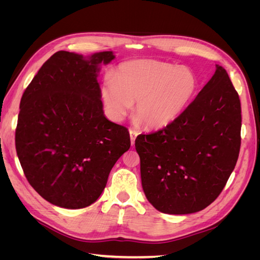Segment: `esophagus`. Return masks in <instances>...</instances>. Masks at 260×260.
Here are the masks:
<instances>
[{
  "label": "esophagus",
  "instance_id": "esophagus-1",
  "mask_svg": "<svg viewBox=\"0 0 260 260\" xmlns=\"http://www.w3.org/2000/svg\"><path fill=\"white\" fill-rule=\"evenodd\" d=\"M129 133H130V139H131V145H133V144H135V141H136L137 137H138V132L136 130L130 129Z\"/></svg>",
  "mask_w": 260,
  "mask_h": 260
}]
</instances>
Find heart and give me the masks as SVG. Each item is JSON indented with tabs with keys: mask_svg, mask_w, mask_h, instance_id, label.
<instances>
[{
	"mask_svg": "<svg viewBox=\"0 0 260 260\" xmlns=\"http://www.w3.org/2000/svg\"><path fill=\"white\" fill-rule=\"evenodd\" d=\"M192 69L166 61L141 59L123 62L101 85V98L112 120L121 121L136 103L138 122L149 129L174 123L199 91Z\"/></svg>",
	"mask_w": 260,
	"mask_h": 260,
	"instance_id": "b5f03b06",
	"label": "heart"
}]
</instances>
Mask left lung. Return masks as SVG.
Masks as SVG:
<instances>
[{"instance_id":"8db88e82","label":"left lung","mask_w":260,"mask_h":260,"mask_svg":"<svg viewBox=\"0 0 260 260\" xmlns=\"http://www.w3.org/2000/svg\"><path fill=\"white\" fill-rule=\"evenodd\" d=\"M241 102L225 69L211 79L180 118L136 139L146 199L164 214L206 208L221 193L241 147Z\"/></svg>"}]
</instances>
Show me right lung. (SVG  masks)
I'll list each match as a JSON object with an SVG mask.
<instances>
[{
    "instance_id": "right-lung-1",
    "label": "right lung",
    "mask_w": 260,
    "mask_h": 260,
    "mask_svg": "<svg viewBox=\"0 0 260 260\" xmlns=\"http://www.w3.org/2000/svg\"><path fill=\"white\" fill-rule=\"evenodd\" d=\"M114 58L112 51L88 59L58 51L22 94L15 133L17 156L30 185L53 205H91L130 148L128 129L104 116L96 79L101 62Z\"/></svg>"
}]
</instances>
